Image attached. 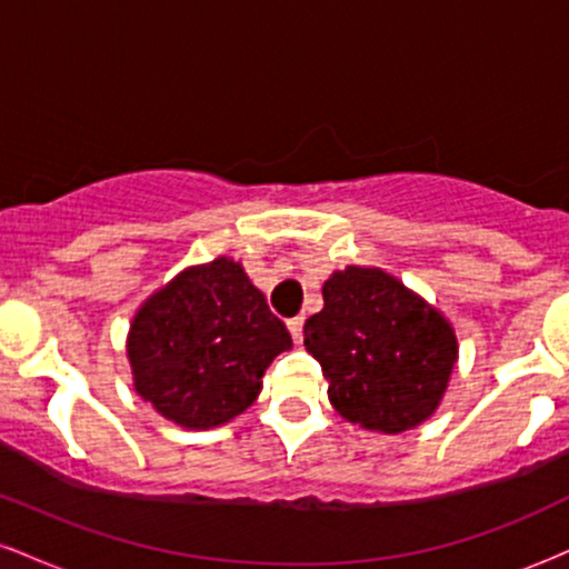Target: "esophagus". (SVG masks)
I'll return each instance as SVG.
<instances>
[{"mask_svg":"<svg viewBox=\"0 0 569 569\" xmlns=\"http://www.w3.org/2000/svg\"><path fill=\"white\" fill-rule=\"evenodd\" d=\"M286 326H289V331H291V337H293V342H302V326H305V318L302 316H297V318H289V321H286Z\"/></svg>","mask_w":569,"mask_h":569,"instance_id":"esophagus-1","label":"esophagus"}]
</instances>
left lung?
<instances>
[{"mask_svg":"<svg viewBox=\"0 0 569 569\" xmlns=\"http://www.w3.org/2000/svg\"><path fill=\"white\" fill-rule=\"evenodd\" d=\"M305 348L321 363L339 417L375 433H403L433 417L460 352L441 310L380 267L358 264L323 283Z\"/></svg>","mask_w":569,"mask_h":569,"instance_id":"8db88e82","label":"left lung"}]
</instances>
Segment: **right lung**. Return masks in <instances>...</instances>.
<instances>
[{
  "mask_svg": "<svg viewBox=\"0 0 569 569\" xmlns=\"http://www.w3.org/2000/svg\"><path fill=\"white\" fill-rule=\"evenodd\" d=\"M126 348L136 393L173 426L208 430L257 401L267 367L291 348V335L243 264L217 257L149 293Z\"/></svg>",
  "mask_w": 569,
  "mask_h": 569,
  "instance_id": "right-lung-1",
  "label": "right lung"
}]
</instances>
